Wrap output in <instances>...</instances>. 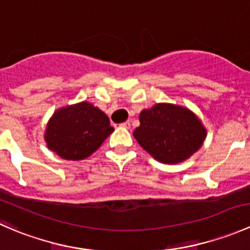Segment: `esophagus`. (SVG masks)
Wrapping results in <instances>:
<instances>
[{
	"label": "esophagus",
	"instance_id": "1",
	"mask_svg": "<svg viewBox=\"0 0 250 250\" xmlns=\"http://www.w3.org/2000/svg\"><path fill=\"white\" fill-rule=\"evenodd\" d=\"M121 125H122V127H125V128H130V122H129V121H125V122L121 123Z\"/></svg>",
	"mask_w": 250,
	"mask_h": 250
}]
</instances>
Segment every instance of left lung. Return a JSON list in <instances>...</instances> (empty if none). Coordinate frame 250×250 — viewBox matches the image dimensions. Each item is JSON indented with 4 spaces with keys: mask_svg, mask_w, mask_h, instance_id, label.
<instances>
[{
    "mask_svg": "<svg viewBox=\"0 0 250 250\" xmlns=\"http://www.w3.org/2000/svg\"><path fill=\"white\" fill-rule=\"evenodd\" d=\"M140 125L133 135L141 147L162 163L185 161L202 146L206 129L190 110L157 104L141 111Z\"/></svg>",
    "mask_w": 250,
    "mask_h": 250,
    "instance_id": "left-lung-1",
    "label": "left lung"
}]
</instances>
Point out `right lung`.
Returning a JSON list of instances; mask_svg holds the SVG:
<instances>
[{
    "label": "right lung",
    "instance_id": "right-lung-1",
    "mask_svg": "<svg viewBox=\"0 0 250 250\" xmlns=\"http://www.w3.org/2000/svg\"><path fill=\"white\" fill-rule=\"evenodd\" d=\"M112 132L109 117L83 102L58 110L48 122L44 138L59 157L80 161L92 155Z\"/></svg>",
    "mask_w": 250,
    "mask_h": 250
}]
</instances>
